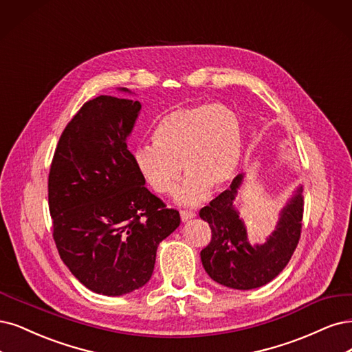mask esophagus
<instances>
[{"mask_svg":"<svg viewBox=\"0 0 352 352\" xmlns=\"http://www.w3.org/2000/svg\"><path fill=\"white\" fill-rule=\"evenodd\" d=\"M192 217H196V213L194 212H188V210L181 212V220H183V222H188V220H191Z\"/></svg>","mask_w":352,"mask_h":352,"instance_id":"esophagus-1","label":"esophagus"}]
</instances>
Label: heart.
<instances>
[{"mask_svg":"<svg viewBox=\"0 0 352 352\" xmlns=\"http://www.w3.org/2000/svg\"><path fill=\"white\" fill-rule=\"evenodd\" d=\"M152 139L135 153L140 174L156 192L169 194L184 168L188 175L178 200L187 206L199 204L212 187L228 183L241 161V123L223 106L192 104L169 110L156 123Z\"/></svg>","mask_w":352,"mask_h":352,"instance_id":"obj_1","label":"heart"}]
</instances>
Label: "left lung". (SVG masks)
<instances>
[{
  "label": "left lung",
  "instance_id": "1",
  "mask_svg": "<svg viewBox=\"0 0 352 352\" xmlns=\"http://www.w3.org/2000/svg\"><path fill=\"white\" fill-rule=\"evenodd\" d=\"M242 181L243 174H239L228 190L200 210V217L212 229V241L200 256L206 272L216 283L235 290H252L274 280L290 261L302 232L303 187L298 186L285 203L276 230L267 241L251 245L233 206Z\"/></svg>",
  "mask_w": 352,
  "mask_h": 352
}]
</instances>
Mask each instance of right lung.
I'll use <instances>...</instances> for the list:
<instances>
[{"instance_id": "right-lung-1", "label": "right lung", "mask_w": 352, "mask_h": 352, "mask_svg": "<svg viewBox=\"0 0 352 352\" xmlns=\"http://www.w3.org/2000/svg\"><path fill=\"white\" fill-rule=\"evenodd\" d=\"M140 107L111 96L87 101L65 127L50 165L49 210L60 259L104 296L143 287L158 245L181 222L145 187L127 149Z\"/></svg>"}]
</instances>
